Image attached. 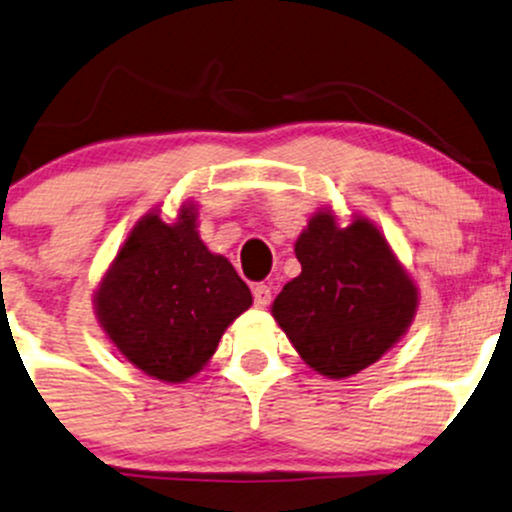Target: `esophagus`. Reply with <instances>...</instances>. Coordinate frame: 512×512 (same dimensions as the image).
<instances>
[{
    "label": "esophagus",
    "mask_w": 512,
    "mask_h": 512,
    "mask_svg": "<svg viewBox=\"0 0 512 512\" xmlns=\"http://www.w3.org/2000/svg\"><path fill=\"white\" fill-rule=\"evenodd\" d=\"M252 299H255V306L265 309V306H270L272 301V289L262 282L255 284V287H252Z\"/></svg>",
    "instance_id": "34e87169"
}]
</instances>
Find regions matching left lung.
Segmentation results:
<instances>
[{
	"label": "left lung",
	"instance_id": "1",
	"mask_svg": "<svg viewBox=\"0 0 512 512\" xmlns=\"http://www.w3.org/2000/svg\"><path fill=\"white\" fill-rule=\"evenodd\" d=\"M294 252L301 274L284 284L272 316L311 368L348 378L400 341L417 287L373 223L338 228L331 213H316Z\"/></svg>",
	"mask_w": 512,
	"mask_h": 512
}]
</instances>
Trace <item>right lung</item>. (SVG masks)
I'll return each mask as SVG.
<instances>
[{"instance_id": "right-lung-1", "label": "right lung", "mask_w": 512, "mask_h": 512, "mask_svg": "<svg viewBox=\"0 0 512 512\" xmlns=\"http://www.w3.org/2000/svg\"><path fill=\"white\" fill-rule=\"evenodd\" d=\"M252 294L223 255L196 233V213L176 223L149 213L132 228L102 277L100 326L129 363L166 383L196 375Z\"/></svg>"}]
</instances>
